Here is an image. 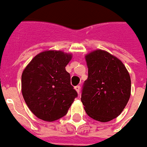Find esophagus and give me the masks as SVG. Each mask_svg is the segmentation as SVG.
Wrapping results in <instances>:
<instances>
[{
    "label": "esophagus",
    "instance_id": "34e87169",
    "mask_svg": "<svg viewBox=\"0 0 147 147\" xmlns=\"http://www.w3.org/2000/svg\"><path fill=\"white\" fill-rule=\"evenodd\" d=\"M75 89H76V91H77V93L80 94V86H79V85H78V86H76V87H75Z\"/></svg>",
    "mask_w": 147,
    "mask_h": 147
}]
</instances>
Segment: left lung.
<instances>
[{"label":"left lung","mask_w":147,"mask_h":147,"mask_svg":"<svg viewBox=\"0 0 147 147\" xmlns=\"http://www.w3.org/2000/svg\"><path fill=\"white\" fill-rule=\"evenodd\" d=\"M85 59L88 77L81 95L84 110L93 119L109 122L119 115L129 101V72L120 59L103 50L90 52Z\"/></svg>","instance_id":"left-lung-1"}]
</instances>
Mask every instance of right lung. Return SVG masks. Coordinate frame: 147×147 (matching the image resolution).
<instances>
[{
	"label": "right lung",
	"mask_w": 147,
	"mask_h": 147,
	"mask_svg": "<svg viewBox=\"0 0 147 147\" xmlns=\"http://www.w3.org/2000/svg\"><path fill=\"white\" fill-rule=\"evenodd\" d=\"M72 55L62 51H45L35 56L23 71L21 91L32 112L45 121L62 118L76 98L65 67Z\"/></svg>",
	"instance_id": "obj_1"
}]
</instances>
